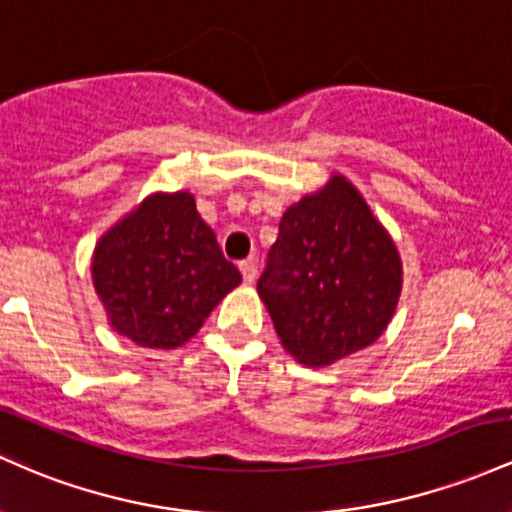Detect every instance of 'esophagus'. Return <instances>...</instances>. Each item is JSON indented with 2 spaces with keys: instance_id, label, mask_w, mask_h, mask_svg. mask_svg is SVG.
Returning <instances> with one entry per match:
<instances>
[{
  "instance_id": "esophagus-1",
  "label": "esophagus",
  "mask_w": 512,
  "mask_h": 512,
  "mask_svg": "<svg viewBox=\"0 0 512 512\" xmlns=\"http://www.w3.org/2000/svg\"><path fill=\"white\" fill-rule=\"evenodd\" d=\"M240 272H243V279H245L247 284L255 282V277H257L255 260H243V262H240Z\"/></svg>"
}]
</instances>
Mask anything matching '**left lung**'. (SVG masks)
Returning a JSON list of instances; mask_svg holds the SVG:
<instances>
[{
	"mask_svg": "<svg viewBox=\"0 0 512 512\" xmlns=\"http://www.w3.org/2000/svg\"><path fill=\"white\" fill-rule=\"evenodd\" d=\"M403 269L391 235L342 174L289 206L257 282L284 350L328 367L386 330Z\"/></svg>",
	"mask_w": 512,
	"mask_h": 512,
	"instance_id": "1",
	"label": "left lung"
}]
</instances>
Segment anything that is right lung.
Instances as JSON below:
<instances>
[{
  "instance_id": "1",
  "label": "right lung",
  "mask_w": 512,
  "mask_h": 512,
  "mask_svg": "<svg viewBox=\"0 0 512 512\" xmlns=\"http://www.w3.org/2000/svg\"><path fill=\"white\" fill-rule=\"evenodd\" d=\"M92 279L111 328L155 350L194 338L216 303L243 282L189 192L148 196L106 230Z\"/></svg>"
}]
</instances>
